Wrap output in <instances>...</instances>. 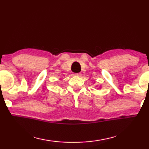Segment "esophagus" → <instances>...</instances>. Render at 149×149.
Listing matches in <instances>:
<instances>
[{"mask_svg":"<svg viewBox=\"0 0 149 149\" xmlns=\"http://www.w3.org/2000/svg\"><path fill=\"white\" fill-rule=\"evenodd\" d=\"M80 75V74H79V73H77V74H75V76H77V77H79Z\"/></svg>","mask_w":149,"mask_h":149,"instance_id":"obj_1","label":"esophagus"}]
</instances>
